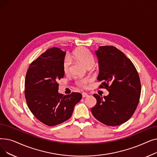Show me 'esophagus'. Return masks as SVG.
Masks as SVG:
<instances>
[{
	"label": "esophagus",
	"mask_w": 157,
	"mask_h": 157,
	"mask_svg": "<svg viewBox=\"0 0 157 157\" xmlns=\"http://www.w3.org/2000/svg\"><path fill=\"white\" fill-rule=\"evenodd\" d=\"M88 94H86V93H85V92L82 93V97H83V98H85V97H88Z\"/></svg>",
	"instance_id": "esophagus-1"
}]
</instances>
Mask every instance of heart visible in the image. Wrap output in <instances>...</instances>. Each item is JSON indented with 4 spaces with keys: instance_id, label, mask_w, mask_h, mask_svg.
I'll return each instance as SVG.
<instances>
[{
    "instance_id": "obj_1",
    "label": "heart",
    "mask_w": 157,
    "mask_h": 157,
    "mask_svg": "<svg viewBox=\"0 0 157 157\" xmlns=\"http://www.w3.org/2000/svg\"><path fill=\"white\" fill-rule=\"evenodd\" d=\"M72 58L83 64L87 69L91 68L94 65V59L92 55L85 48H80L74 52ZM71 59L69 56H66L63 62V71L65 74H69L71 71ZM92 81L90 78H85L78 79L76 85L81 88H85L86 85Z\"/></svg>"
}]
</instances>
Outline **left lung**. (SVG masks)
<instances>
[{
  "label": "left lung",
  "mask_w": 157,
  "mask_h": 157,
  "mask_svg": "<svg viewBox=\"0 0 157 157\" xmlns=\"http://www.w3.org/2000/svg\"><path fill=\"white\" fill-rule=\"evenodd\" d=\"M95 55L102 81L99 88L109 94L104 97L94 94L97 104L91 109L94 117L108 126H117L128 121L139 102L141 86L135 66L125 55L113 46H100Z\"/></svg>",
  "instance_id": "1"
}]
</instances>
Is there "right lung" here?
<instances>
[{
  "instance_id": "obj_1",
  "label": "right lung",
  "mask_w": 157,
  "mask_h": 157,
  "mask_svg": "<svg viewBox=\"0 0 157 157\" xmlns=\"http://www.w3.org/2000/svg\"><path fill=\"white\" fill-rule=\"evenodd\" d=\"M65 52L49 48L30 65L25 82V97L29 109L40 122L55 126L67 120L82 95L59 94L58 81L63 78Z\"/></svg>"
}]
</instances>
